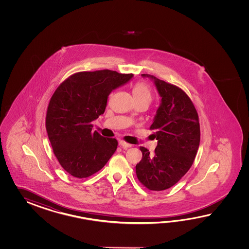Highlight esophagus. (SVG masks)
Listing matches in <instances>:
<instances>
[{
    "instance_id": "esophagus-1",
    "label": "esophagus",
    "mask_w": 249,
    "mask_h": 249,
    "mask_svg": "<svg viewBox=\"0 0 249 249\" xmlns=\"http://www.w3.org/2000/svg\"><path fill=\"white\" fill-rule=\"evenodd\" d=\"M119 145H120L123 148H124V149H126V148H131V147H132V145H131V144L125 142H124V141H120V142H119Z\"/></svg>"
}]
</instances>
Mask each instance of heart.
<instances>
[{"label": "heart", "mask_w": 249, "mask_h": 249, "mask_svg": "<svg viewBox=\"0 0 249 249\" xmlns=\"http://www.w3.org/2000/svg\"><path fill=\"white\" fill-rule=\"evenodd\" d=\"M132 95L134 97V100L138 99H146L150 101L151 99V92L147 85L143 83H137L134 85L132 89Z\"/></svg>", "instance_id": "1"}]
</instances>
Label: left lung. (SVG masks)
Returning <instances> with one entry per match:
<instances>
[{"label":"left lung","instance_id":"obj_1","mask_svg":"<svg viewBox=\"0 0 249 249\" xmlns=\"http://www.w3.org/2000/svg\"><path fill=\"white\" fill-rule=\"evenodd\" d=\"M142 76L153 81L161 100L150 126L158 146L153 154L140 147L142 159L136 164V175L148 190L164 191L177 183L193 164L200 142L198 116L179 87L154 75Z\"/></svg>","mask_w":249,"mask_h":249}]
</instances>
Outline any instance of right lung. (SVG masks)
Wrapping results in <instances>:
<instances>
[{
	"label": "right lung",
	"instance_id": "obj_1",
	"mask_svg": "<svg viewBox=\"0 0 249 249\" xmlns=\"http://www.w3.org/2000/svg\"><path fill=\"white\" fill-rule=\"evenodd\" d=\"M132 74L108 69L72 74L58 86L48 106L46 130L53 152L69 175L86 178L107 164L117 141L92 131V121L105 112L107 97Z\"/></svg>",
	"mask_w": 249,
	"mask_h": 249
}]
</instances>
